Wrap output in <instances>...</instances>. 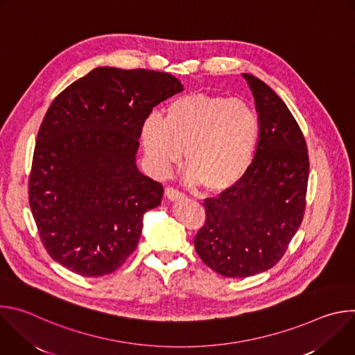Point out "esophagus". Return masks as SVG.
I'll return each mask as SVG.
<instances>
[{
  "label": "esophagus",
  "mask_w": 355,
  "mask_h": 355,
  "mask_svg": "<svg viewBox=\"0 0 355 355\" xmlns=\"http://www.w3.org/2000/svg\"><path fill=\"white\" fill-rule=\"evenodd\" d=\"M166 195H167V198L171 199V200H180V199H184V198H185L184 192H181L178 188H174V187L166 188Z\"/></svg>",
  "instance_id": "obj_1"
}]
</instances>
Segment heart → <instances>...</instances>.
Wrapping results in <instances>:
<instances>
[{"instance_id":"heart-1","label":"heart","mask_w":355,"mask_h":355,"mask_svg":"<svg viewBox=\"0 0 355 355\" xmlns=\"http://www.w3.org/2000/svg\"><path fill=\"white\" fill-rule=\"evenodd\" d=\"M260 137V118L247 101L193 92L175 98L164 121L146 118L141 141L153 170L166 175L181 160L187 178L208 193H223L248 171Z\"/></svg>"}]
</instances>
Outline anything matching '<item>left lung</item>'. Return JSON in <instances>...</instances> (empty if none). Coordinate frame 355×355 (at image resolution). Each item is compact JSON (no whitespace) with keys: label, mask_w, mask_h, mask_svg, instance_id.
<instances>
[{"label":"left lung","mask_w":355,"mask_h":355,"mask_svg":"<svg viewBox=\"0 0 355 355\" xmlns=\"http://www.w3.org/2000/svg\"><path fill=\"white\" fill-rule=\"evenodd\" d=\"M260 118V139L241 181L204 202L207 220L193 240L200 260L227 278L272 268L306 208L309 155L305 136L284 101L261 80L243 74Z\"/></svg>","instance_id":"obj_1"}]
</instances>
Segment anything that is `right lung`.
I'll list each match as a JSON object with an SVG mask.
<instances>
[{
  "mask_svg": "<svg viewBox=\"0 0 355 355\" xmlns=\"http://www.w3.org/2000/svg\"><path fill=\"white\" fill-rule=\"evenodd\" d=\"M155 70L98 67L50 104L37 132L29 207L49 256L83 277L116 271L137 247L163 184L135 163L146 118L182 91Z\"/></svg>",
  "mask_w": 355,
  "mask_h": 355,
  "instance_id": "obj_1",
  "label": "right lung"
}]
</instances>
